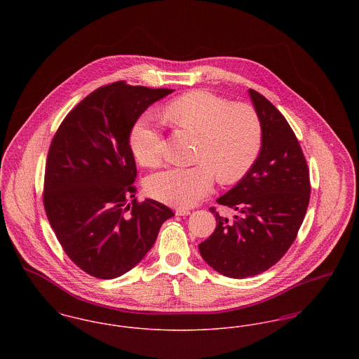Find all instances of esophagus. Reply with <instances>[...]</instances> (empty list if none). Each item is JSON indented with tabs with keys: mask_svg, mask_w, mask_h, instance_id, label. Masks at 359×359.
<instances>
[{
	"mask_svg": "<svg viewBox=\"0 0 359 359\" xmlns=\"http://www.w3.org/2000/svg\"><path fill=\"white\" fill-rule=\"evenodd\" d=\"M188 214H189V210H188V208H177V210H176V215L186 217Z\"/></svg>",
	"mask_w": 359,
	"mask_h": 359,
	"instance_id": "obj_1",
	"label": "esophagus"
}]
</instances>
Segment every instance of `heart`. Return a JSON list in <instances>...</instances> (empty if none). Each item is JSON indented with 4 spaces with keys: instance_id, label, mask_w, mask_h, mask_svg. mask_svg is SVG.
Instances as JSON below:
<instances>
[{
    "instance_id": "b5f03b06",
    "label": "heart",
    "mask_w": 359,
    "mask_h": 359,
    "mask_svg": "<svg viewBox=\"0 0 359 359\" xmlns=\"http://www.w3.org/2000/svg\"><path fill=\"white\" fill-rule=\"evenodd\" d=\"M165 117L175 126L199 137L195 167L168 168L152 175L148 194L167 205L191 207L214 187V172L223 183L241 179L256 160L261 123L249 104H231L207 91H192L173 100ZM130 148L145 167L161 160L163 136L151 116H142L130 130Z\"/></svg>"
}]
</instances>
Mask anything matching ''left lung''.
Segmentation results:
<instances>
[{
  "mask_svg": "<svg viewBox=\"0 0 359 359\" xmlns=\"http://www.w3.org/2000/svg\"><path fill=\"white\" fill-rule=\"evenodd\" d=\"M249 95L261 123V149L238 183L217 199L237 211L233 219L214 207L215 231L199 245L218 273L245 278L284 256L297 236L309 202V175L300 144L284 116L259 93Z\"/></svg>",
  "mask_w": 359,
  "mask_h": 359,
  "instance_id": "8db88e82",
  "label": "left lung"
}]
</instances>
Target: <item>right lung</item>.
I'll return each mask as SVG.
<instances>
[{"label":"right lung","mask_w":359,"mask_h":359,"mask_svg":"<svg viewBox=\"0 0 359 359\" xmlns=\"http://www.w3.org/2000/svg\"><path fill=\"white\" fill-rule=\"evenodd\" d=\"M171 93L123 82L103 86L69 111L52 138L44 208L66 255L97 278L135 268L173 217L154 199L133 198L137 170L130 148L140 116Z\"/></svg>","instance_id":"1"}]
</instances>
